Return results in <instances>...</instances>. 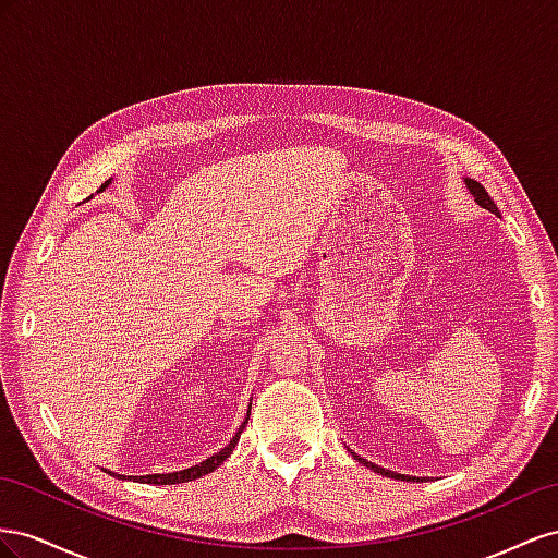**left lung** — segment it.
<instances>
[{
  "label": "left lung",
  "mask_w": 558,
  "mask_h": 558,
  "mask_svg": "<svg viewBox=\"0 0 558 558\" xmlns=\"http://www.w3.org/2000/svg\"><path fill=\"white\" fill-rule=\"evenodd\" d=\"M465 186H468V191L470 194L474 196V201L482 205V208H486L488 213H496L498 215V208H496V203L490 201V196H488V191L480 184V182H474V180H468L465 178ZM355 456V453H353ZM362 465H367L369 470H374V472H378V474H386V476H392V480H402V482H413L416 480V476H404V474H397V472H390V470H386V468H378V465H374V463H367V460L364 458H360V456H355Z\"/></svg>",
  "instance_id": "obj_1"
}]
</instances>
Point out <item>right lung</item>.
Returning a JSON list of instances; mask_svg holds the SVG:
<instances>
[{
	"label": "right lung",
	"mask_w": 558,
	"mask_h": 558,
	"mask_svg": "<svg viewBox=\"0 0 558 558\" xmlns=\"http://www.w3.org/2000/svg\"><path fill=\"white\" fill-rule=\"evenodd\" d=\"M109 182H111V180H107V182L100 186V191H102ZM247 418H250V411H247ZM247 418L243 421V425H241V427H238L235 437L227 444V447L221 449L219 453L210 456L208 460H203V463H198V465H194V468L180 470V472H168V474H147V476H129V480H137V482H142V484H156V486H163V484H184V482L201 480L203 474H210V472H215V470H217L221 463H225V460L231 456V451L235 449L238 439H241V433H243V427H245ZM105 472H109V470H105ZM109 474H111V476H119V480H125L123 474H117V472H109Z\"/></svg>",
	"instance_id": "right-lung-1"
}]
</instances>
